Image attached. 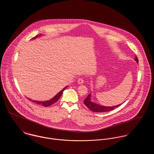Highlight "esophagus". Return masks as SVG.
<instances>
[{"label": "esophagus", "mask_w": 154, "mask_h": 154, "mask_svg": "<svg viewBox=\"0 0 154 154\" xmlns=\"http://www.w3.org/2000/svg\"><path fill=\"white\" fill-rule=\"evenodd\" d=\"M77 82H78V83H79V84H83V82H84V80H83L82 78H80V79H78Z\"/></svg>", "instance_id": "esophagus-1"}]
</instances>
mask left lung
Segmentation results:
<instances>
[{"mask_svg":"<svg viewBox=\"0 0 154 154\" xmlns=\"http://www.w3.org/2000/svg\"><path fill=\"white\" fill-rule=\"evenodd\" d=\"M135 60L137 62V63L139 62V59L137 58V57H136L135 58ZM84 103L85 104V105L88 107V109L90 110H91L92 111L94 112H107V111H110L114 110V109H116V107H117L118 106H119L121 104H119L117 106H112V107H105V106H102L101 105L97 104L96 103L92 102L91 101V94H89L88 96L87 97V98L84 100Z\"/></svg>","mask_w":154,"mask_h":154,"instance_id":"1","label":"left lung"}]
</instances>
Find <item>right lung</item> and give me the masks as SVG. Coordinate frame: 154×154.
<instances>
[{
	"mask_svg": "<svg viewBox=\"0 0 154 154\" xmlns=\"http://www.w3.org/2000/svg\"><path fill=\"white\" fill-rule=\"evenodd\" d=\"M37 37V36H36L34 38H36ZM66 88H67V87H65V88H63L62 91H60L59 92L58 94H57L51 100H48V101H44V102H41V101H40H40H36V100H31L30 99H28L30 100H31V101L33 102L36 103L38 104H41V105H42L43 106H44V107H48V106H51L52 104H54L55 103L57 102L58 100L59 99L60 97V96L62 95V93H63V91H64Z\"/></svg>",
	"mask_w": 154,
	"mask_h": 154,
	"instance_id": "1",
	"label": "right lung"
}]
</instances>
